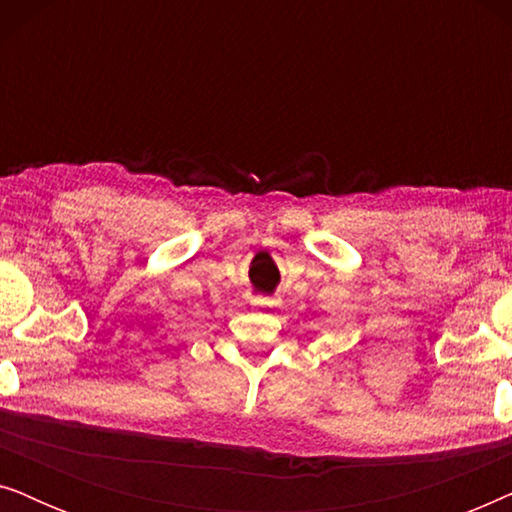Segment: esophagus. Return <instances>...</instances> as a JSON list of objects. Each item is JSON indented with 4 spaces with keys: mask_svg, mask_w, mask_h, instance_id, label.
Returning <instances> with one entry per match:
<instances>
[{
    "mask_svg": "<svg viewBox=\"0 0 512 512\" xmlns=\"http://www.w3.org/2000/svg\"><path fill=\"white\" fill-rule=\"evenodd\" d=\"M254 305H256V307H275V305H277V298H272V296H258V298H254Z\"/></svg>",
    "mask_w": 512,
    "mask_h": 512,
    "instance_id": "1",
    "label": "esophagus"
}]
</instances>
